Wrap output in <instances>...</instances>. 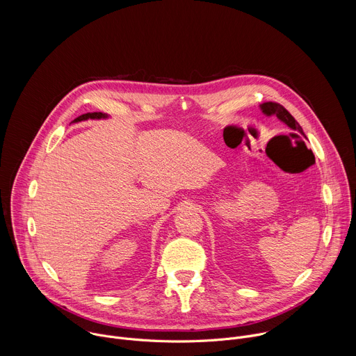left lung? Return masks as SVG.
Instances as JSON below:
<instances>
[{
	"instance_id": "obj_1",
	"label": "left lung",
	"mask_w": 356,
	"mask_h": 356,
	"mask_svg": "<svg viewBox=\"0 0 356 356\" xmlns=\"http://www.w3.org/2000/svg\"><path fill=\"white\" fill-rule=\"evenodd\" d=\"M261 111L266 115V117H270V115H276L282 122H284L289 128L294 129V131H298L301 135H304L301 127L298 125V122L293 118V115L280 104L277 103H272V101H269V103H264L261 104Z\"/></svg>"
}]
</instances>
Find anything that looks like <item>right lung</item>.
Returning a JSON list of instances; mask_svg holds the SVG:
<instances>
[{
    "label": "right lung",
    "instance_id": "1",
    "mask_svg": "<svg viewBox=\"0 0 356 356\" xmlns=\"http://www.w3.org/2000/svg\"><path fill=\"white\" fill-rule=\"evenodd\" d=\"M106 120L108 118L107 114H103V113H87V114H83L80 117H77L73 122H80V121H86V120Z\"/></svg>",
    "mask_w": 356,
    "mask_h": 356
}]
</instances>
